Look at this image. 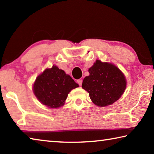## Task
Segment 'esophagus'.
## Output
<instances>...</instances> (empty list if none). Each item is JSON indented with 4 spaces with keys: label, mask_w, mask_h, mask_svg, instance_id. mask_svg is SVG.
Instances as JSON below:
<instances>
[{
    "label": "esophagus",
    "mask_w": 154,
    "mask_h": 154,
    "mask_svg": "<svg viewBox=\"0 0 154 154\" xmlns=\"http://www.w3.org/2000/svg\"><path fill=\"white\" fill-rule=\"evenodd\" d=\"M77 83L78 84H79V85H82V82H83V80L82 79H78L77 81Z\"/></svg>",
    "instance_id": "34e87169"
}]
</instances>
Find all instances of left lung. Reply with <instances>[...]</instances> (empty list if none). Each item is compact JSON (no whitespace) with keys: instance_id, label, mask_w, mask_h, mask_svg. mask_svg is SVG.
<instances>
[{"instance_id":"8db88e82","label":"left lung","mask_w":154,"mask_h":154,"mask_svg":"<svg viewBox=\"0 0 154 154\" xmlns=\"http://www.w3.org/2000/svg\"><path fill=\"white\" fill-rule=\"evenodd\" d=\"M83 79L82 88L89 93L94 105L101 107L111 105L123 94L126 79L120 69L109 62L96 60Z\"/></svg>"}]
</instances>
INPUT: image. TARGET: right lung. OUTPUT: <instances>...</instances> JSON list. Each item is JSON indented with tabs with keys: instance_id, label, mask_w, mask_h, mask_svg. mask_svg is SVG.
I'll return each instance as SVG.
<instances>
[{
	"instance_id": "right-lung-1",
	"label": "right lung",
	"mask_w": 154,
	"mask_h": 154,
	"mask_svg": "<svg viewBox=\"0 0 154 154\" xmlns=\"http://www.w3.org/2000/svg\"><path fill=\"white\" fill-rule=\"evenodd\" d=\"M78 87L69 75L53 65L36 77L32 90L41 103L49 108L58 109L64 105L69 92Z\"/></svg>"
}]
</instances>
